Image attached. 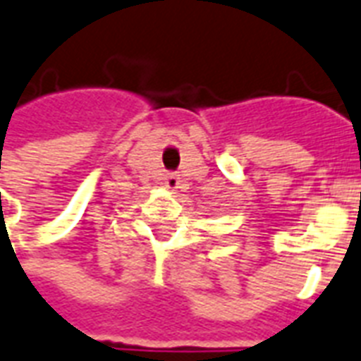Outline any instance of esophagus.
I'll list each match as a JSON object with an SVG mask.
<instances>
[{"label": "esophagus", "instance_id": "esophagus-1", "mask_svg": "<svg viewBox=\"0 0 361 361\" xmlns=\"http://www.w3.org/2000/svg\"><path fill=\"white\" fill-rule=\"evenodd\" d=\"M166 188L171 190V192H177L178 188H180V184H183V180H180V177L178 175H175V173H169L166 177Z\"/></svg>", "mask_w": 361, "mask_h": 361}]
</instances>
